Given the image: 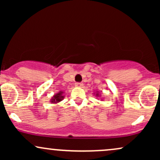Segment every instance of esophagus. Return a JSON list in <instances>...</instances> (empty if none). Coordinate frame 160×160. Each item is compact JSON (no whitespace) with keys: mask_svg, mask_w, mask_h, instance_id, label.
<instances>
[{"mask_svg":"<svg viewBox=\"0 0 160 160\" xmlns=\"http://www.w3.org/2000/svg\"><path fill=\"white\" fill-rule=\"evenodd\" d=\"M75 86H76L77 87H82V86H83V83H82V82H76V83H75Z\"/></svg>","mask_w":160,"mask_h":160,"instance_id":"34e87169","label":"esophagus"}]
</instances>
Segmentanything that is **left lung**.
I'll list each match as a JSON object with an SVG mask.
<instances>
[{
  "instance_id": "obj_1",
  "label": "left lung",
  "mask_w": 160,
  "mask_h": 160,
  "mask_svg": "<svg viewBox=\"0 0 160 160\" xmlns=\"http://www.w3.org/2000/svg\"><path fill=\"white\" fill-rule=\"evenodd\" d=\"M94 94H95V93H94ZM95 95H96L97 97L100 96V95H99V93H98V92H96V94H95Z\"/></svg>"
}]
</instances>
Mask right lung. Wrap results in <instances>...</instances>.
<instances>
[{
  "instance_id": "obj_1",
  "label": "right lung",
  "mask_w": 160,
  "mask_h": 160,
  "mask_svg": "<svg viewBox=\"0 0 160 160\" xmlns=\"http://www.w3.org/2000/svg\"><path fill=\"white\" fill-rule=\"evenodd\" d=\"M64 92L62 91H60L58 92H57L56 94H55L52 97V98H51L50 100V102L52 104H57L58 103V102H60L61 101H62V99L64 98Z\"/></svg>"
}]
</instances>
